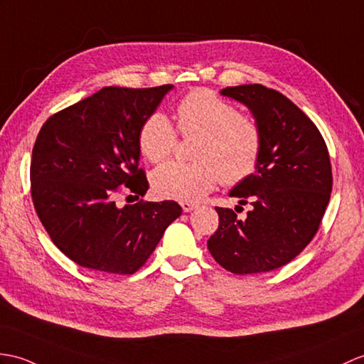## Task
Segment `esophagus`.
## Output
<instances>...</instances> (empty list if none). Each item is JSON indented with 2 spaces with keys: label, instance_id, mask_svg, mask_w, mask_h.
Instances as JSON below:
<instances>
[{
  "label": "esophagus",
  "instance_id": "esophagus-1",
  "mask_svg": "<svg viewBox=\"0 0 364 364\" xmlns=\"http://www.w3.org/2000/svg\"><path fill=\"white\" fill-rule=\"evenodd\" d=\"M180 205H181V208H183L184 213H191V210H192V209H196V206H197L196 203H192V201H181Z\"/></svg>",
  "mask_w": 364,
  "mask_h": 364
}]
</instances>
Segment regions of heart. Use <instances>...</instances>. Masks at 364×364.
I'll return each mask as SVG.
<instances>
[{
  "label": "heart",
  "mask_w": 364,
  "mask_h": 364,
  "mask_svg": "<svg viewBox=\"0 0 364 364\" xmlns=\"http://www.w3.org/2000/svg\"><path fill=\"white\" fill-rule=\"evenodd\" d=\"M176 129L184 136L200 134L193 163L171 161L155 168L151 188L158 197L197 201L223 181L239 184L255 173L262 151L259 125L209 90H193L175 109ZM139 150L150 163L172 154L176 130L163 113L150 114L139 130Z\"/></svg>",
  "instance_id": "1"
}]
</instances>
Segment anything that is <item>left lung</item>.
<instances>
[{
	"label": "left lung",
	"instance_id": "obj_1",
	"mask_svg": "<svg viewBox=\"0 0 364 364\" xmlns=\"http://www.w3.org/2000/svg\"><path fill=\"white\" fill-rule=\"evenodd\" d=\"M250 108L262 133L256 172L230 192L252 209L239 220L215 208L218 230L208 248L235 274L272 272L289 264L315 237L332 192V166L316 125L282 92L260 83L223 88ZM240 208V206H237Z\"/></svg>",
	"mask_w": 364,
	"mask_h": 364
}]
</instances>
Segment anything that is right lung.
I'll use <instances>...</instances> for the list:
<instances>
[{"label":"right lung","instance_id":"1","mask_svg":"<svg viewBox=\"0 0 364 364\" xmlns=\"http://www.w3.org/2000/svg\"><path fill=\"white\" fill-rule=\"evenodd\" d=\"M172 88L105 87L41 127L31 161L33 208L55 247L80 267L133 274L181 215L172 200L114 201L122 189L138 198L147 192L139 130Z\"/></svg>","mask_w":364,"mask_h":364}]
</instances>
